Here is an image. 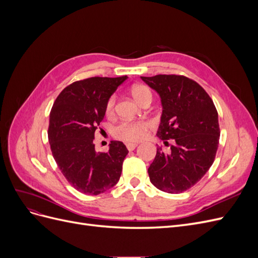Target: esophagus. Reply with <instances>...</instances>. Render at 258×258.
<instances>
[{
  "instance_id": "1",
  "label": "esophagus",
  "mask_w": 258,
  "mask_h": 258,
  "mask_svg": "<svg viewBox=\"0 0 258 258\" xmlns=\"http://www.w3.org/2000/svg\"><path fill=\"white\" fill-rule=\"evenodd\" d=\"M126 146L128 148V151H134L135 148L138 146V144L137 143H127Z\"/></svg>"
}]
</instances>
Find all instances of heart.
Returning a JSON list of instances; mask_svg holds the SVG:
<instances>
[{
	"label": "heart",
	"mask_w": 258,
	"mask_h": 258,
	"mask_svg": "<svg viewBox=\"0 0 258 258\" xmlns=\"http://www.w3.org/2000/svg\"><path fill=\"white\" fill-rule=\"evenodd\" d=\"M132 97L139 103H142L147 98H152L151 89L145 85L138 84L134 85L130 89ZM116 98L111 96L107 99L105 103V113L107 115H112L114 113ZM153 123L150 120H137V121H121L113 129V136L121 140L123 142H137L142 140L147 130L152 128Z\"/></svg>",
	"instance_id": "heart-1"
}]
</instances>
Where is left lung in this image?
I'll list each match as a JSON object with an SVG mask.
<instances>
[{
	"mask_svg": "<svg viewBox=\"0 0 258 258\" xmlns=\"http://www.w3.org/2000/svg\"><path fill=\"white\" fill-rule=\"evenodd\" d=\"M141 79L161 99L157 137L165 144L173 140L171 152L157 148L148 175L162 191L183 192L200 181L215 159L221 134L216 107L207 91L186 76L159 74Z\"/></svg>",
	"mask_w": 258,
	"mask_h": 258,
	"instance_id": "8db88e82",
	"label": "left lung"
}]
</instances>
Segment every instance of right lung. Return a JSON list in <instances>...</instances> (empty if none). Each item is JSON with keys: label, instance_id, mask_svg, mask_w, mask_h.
Here are the masks:
<instances>
[{"label": "right lung", "instance_id": "obj_1", "mask_svg": "<svg viewBox=\"0 0 258 258\" xmlns=\"http://www.w3.org/2000/svg\"><path fill=\"white\" fill-rule=\"evenodd\" d=\"M120 77H90L60 92L49 114L48 141L56 163L67 181L85 195H99L119 181L126 145L112 141L107 153L95 150V132L105 115V103Z\"/></svg>", "mask_w": 258, "mask_h": 258}]
</instances>
